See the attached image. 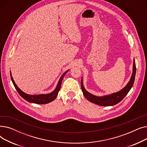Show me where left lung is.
I'll return each mask as SVG.
<instances>
[{"instance_id":"8db88e82","label":"left lung","mask_w":147,"mask_h":147,"mask_svg":"<svg viewBox=\"0 0 147 147\" xmlns=\"http://www.w3.org/2000/svg\"><path fill=\"white\" fill-rule=\"evenodd\" d=\"M136 74V64L135 60H134V65H133V73L131 77L129 83L127 84V85L121 89L120 91L117 92V93H114L110 95H107L102 97H99L90 94L87 92L85 89L84 88L82 79L81 80V88L83 92V94L85 98L89 101L90 102L96 104L98 105L101 106H112L120 102L121 100L124 98L126 95L128 94V92L132 88Z\"/></svg>"}]
</instances>
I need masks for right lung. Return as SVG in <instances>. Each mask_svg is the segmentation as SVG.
<instances>
[{"mask_svg": "<svg viewBox=\"0 0 147 147\" xmlns=\"http://www.w3.org/2000/svg\"><path fill=\"white\" fill-rule=\"evenodd\" d=\"M68 71H67L66 72H65L63 76L61 77L60 80H59V82L58 83V85L56 88V89L54 90L53 92H52V93L49 94H46V95H28L25 94L24 92H23L22 90H21L17 86V84H15L12 77L11 76V78L12 80V82L13 84V85L16 89V90H17V92H18V94H20V95L24 98L25 100H26L27 101L31 102V103H35V104H48L50 102H52V101H53L55 99L58 94V92L59 91L60 89H61V83H62V80H63L64 76L65 75V74ZM10 74L11 76V73H10Z\"/></svg>", "mask_w": 147, "mask_h": 147, "instance_id": "right-lung-1", "label": "right lung"}]
</instances>
